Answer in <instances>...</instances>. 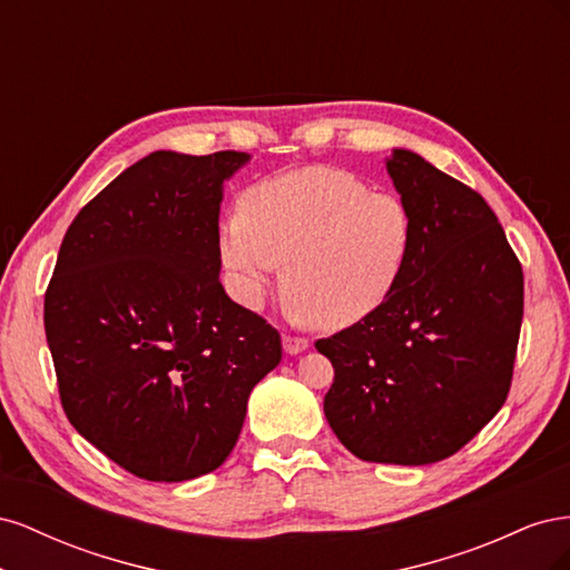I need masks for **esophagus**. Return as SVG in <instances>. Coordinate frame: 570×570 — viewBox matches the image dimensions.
<instances>
[{"mask_svg":"<svg viewBox=\"0 0 570 570\" xmlns=\"http://www.w3.org/2000/svg\"><path fill=\"white\" fill-rule=\"evenodd\" d=\"M308 347L306 337H295V335H283V350L287 354H302Z\"/></svg>","mask_w":570,"mask_h":570,"instance_id":"1","label":"esophagus"}]
</instances>
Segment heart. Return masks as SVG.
I'll use <instances>...</instances> for the list:
<instances>
[{
    "mask_svg": "<svg viewBox=\"0 0 570 570\" xmlns=\"http://www.w3.org/2000/svg\"><path fill=\"white\" fill-rule=\"evenodd\" d=\"M413 249L406 202L350 170L304 166L249 187L239 216L220 223V258L235 297L264 304L283 268L287 312L299 323L342 331L381 308Z\"/></svg>",
    "mask_w": 570,
    "mask_h": 570,
    "instance_id": "1",
    "label": "heart"
}]
</instances>
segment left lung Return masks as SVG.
Here are the masks:
<instances>
[{
    "label": "left lung",
    "mask_w": 570,
    "mask_h": 570,
    "mask_svg": "<svg viewBox=\"0 0 570 570\" xmlns=\"http://www.w3.org/2000/svg\"><path fill=\"white\" fill-rule=\"evenodd\" d=\"M413 216L400 285L364 321L316 342L335 381L325 419L375 463L456 454L507 402L523 321V271L475 189L416 151L385 161Z\"/></svg>",
    "instance_id": "1"
}]
</instances>
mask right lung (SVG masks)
I'll return each mask as SVG.
<instances>
[{
	"instance_id": "add662e5",
	"label": "right lung",
	"mask_w": 570,
	"mask_h": 570,
	"mask_svg": "<svg viewBox=\"0 0 570 570\" xmlns=\"http://www.w3.org/2000/svg\"><path fill=\"white\" fill-rule=\"evenodd\" d=\"M245 151H151L85 204L45 295L61 404L78 433L154 482L216 471L281 335L223 289V183Z\"/></svg>"
}]
</instances>
